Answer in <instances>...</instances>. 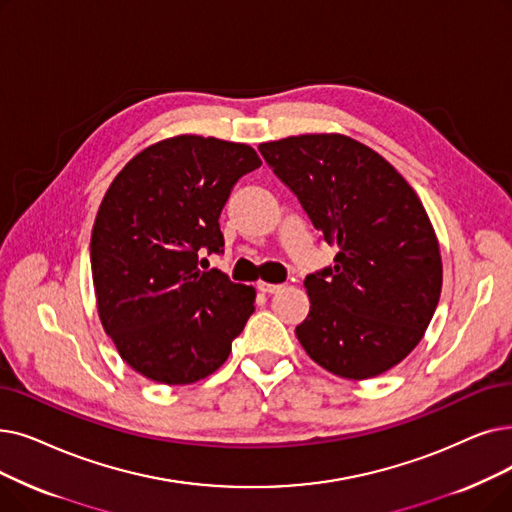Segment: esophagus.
<instances>
[{"mask_svg": "<svg viewBox=\"0 0 512 512\" xmlns=\"http://www.w3.org/2000/svg\"><path fill=\"white\" fill-rule=\"evenodd\" d=\"M257 288L261 293H278L280 288H282V284H272V282H265V280H259L257 282Z\"/></svg>", "mask_w": 512, "mask_h": 512, "instance_id": "esophagus-1", "label": "esophagus"}]
</instances>
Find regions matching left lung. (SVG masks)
Returning a JSON list of instances; mask_svg holds the SVG:
<instances>
[{"label": "left lung", "mask_w": 512, "mask_h": 512, "mask_svg": "<svg viewBox=\"0 0 512 512\" xmlns=\"http://www.w3.org/2000/svg\"><path fill=\"white\" fill-rule=\"evenodd\" d=\"M311 224L337 247L335 268L305 278L309 314L295 328L307 355L341 379L397 366L425 337L441 295L439 240L414 188L343 133L259 144Z\"/></svg>", "instance_id": "8db88e82"}]
</instances>
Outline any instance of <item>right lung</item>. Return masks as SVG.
Instances as JSON below:
<instances>
[{
	"label": "right lung",
	"instance_id": "1",
	"mask_svg": "<svg viewBox=\"0 0 512 512\" xmlns=\"http://www.w3.org/2000/svg\"><path fill=\"white\" fill-rule=\"evenodd\" d=\"M259 165L249 144L182 133L146 146L108 186L90 242L96 307L121 360L146 379H207L255 311V288L201 272L198 253L224 247L221 209Z\"/></svg>",
	"mask_w": 512,
	"mask_h": 512
}]
</instances>
